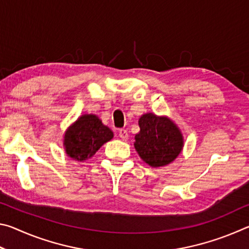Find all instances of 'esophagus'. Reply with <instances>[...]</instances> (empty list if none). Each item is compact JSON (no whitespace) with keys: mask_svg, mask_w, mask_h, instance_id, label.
Instances as JSON below:
<instances>
[{"mask_svg":"<svg viewBox=\"0 0 249 249\" xmlns=\"http://www.w3.org/2000/svg\"><path fill=\"white\" fill-rule=\"evenodd\" d=\"M119 136L121 137L122 141L126 142V141L128 140V133H127V130H126V129H120V130H119Z\"/></svg>","mask_w":249,"mask_h":249,"instance_id":"esophagus-1","label":"esophagus"}]
</instances>
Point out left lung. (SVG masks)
<instances>
[{"label":"left lung","instance_id":"1","mask_svg":"<svg viewBox=\"0 0 249 249\" xmlns=\"http://www.w3.org/2000/svg\"><path fill=\"white\" fill-rule=\"evenodd\" d=\"M138 125L141 130L135 135L134 147L147 165L153 168L165 167L182 151L183 135L168 116L145 113L138 120Z\"/></svg>","mask_w":249,"mask_h":249}]
</instances>
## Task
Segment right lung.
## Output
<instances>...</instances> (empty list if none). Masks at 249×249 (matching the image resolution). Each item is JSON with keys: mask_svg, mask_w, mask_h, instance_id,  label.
Returning a JSON list of instances; mask_svg holds the SVG:
<instances>
[{"mask_svg": "<svg viewBox=\"0 0 249 249\" xmlns=\"http://www.w3.org/2000/svg\"><path fill=\"white\" fill-rule=\"evenodd\" d=\"M113 136L111 128L104 125L98 115L83 114L66 129L62 144L68 157L84 161L93 157Z\"/></svg>", "mask_w": 249, "mask_h": 249, "instance_id": "add662e5", "label": "right lung"}]
</instances>
